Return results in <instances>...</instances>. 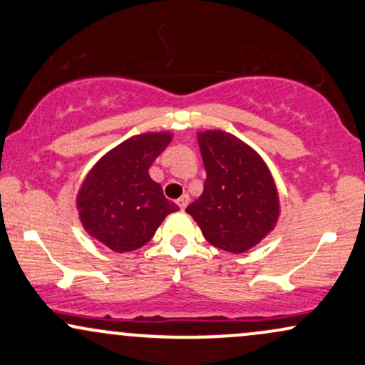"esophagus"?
I'll return each instance as SVG.
<instances>
[{
  "mask_svg": "<svg viewBox=\"0 0 365 365\" xmlns=\"http://www.w3.org/2000/svg\"><path fill=\"white\" fill-rule=\"evenodd\" d=\"M177 204H178V207H180V209H185L187 205H188V195H187V194H183V195L180 197V199L177 200Z\"/></svg>",
  "mask_w": 365,
  "mask_h": 365,
  "instance_id": "obj_1",
  "label": "esophagus"
}]
</instances>
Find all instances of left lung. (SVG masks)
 Wrapping results in <instances>:
<instances>
[{
	"label": "left lung",
	"instance_id": "left-lung-1",
	"mask_svg": "<svg viewBox=\"0 0 365 365\" xmlns=\"http://www.w3.org/2000/svg\"><path fill=\"white\" fill-rule=\"evenodd\" d=\"M207 178L185 209L219 250L245 253L279 221L280 202L269 166L247 143L225 130L197 134Z\"/></svg>",
	"mask_w": 365,
	"mask_h": 365
}]
</instances>
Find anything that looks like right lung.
Returning a JSON list of instances; mask_svg holds the SVG:
<instances>
[{
  "instance_id": "1",
  "label": "right lung",
  "mask_w": 365,
  "mask_h": 365,
  "mask_svg": "<svg viewBox=\"0 0 365 365\" xmlns=\"http://www.w3.org/2000/svg\"><path fill=\"white\" fill-rule=\"evenodd\" d=\"M171 133L133 135L100 158L76 197L80 221L91 238L117 253L134 252L155 236L178 205L149 177V166L171 143Z\"/></svg>"
}]
</instances>
